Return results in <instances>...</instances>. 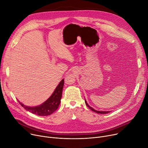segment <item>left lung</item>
Listing matches in <instances>:
<instances>
[{"label": "left lung", "mask_w": 148, "mask_h": 148, "mask_svg": "<svg viewBox=\"0 0 148 148\" xmlns=\"http://www.w3.org/2000/svg\"><path fill=\"white\" fill-rule=\"evenodd\" d=\"M85 102H86V105H87V106L91 110H92L93 111H94V112H97V113H98V114H107V113H108V112H110V111H97V110H95L94 108H93L92 107H90V105L87 103V101H86V100L85 99Z\"/></svg>", "instance_id": "1"}]
</instances>
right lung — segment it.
I'll use <instances>...</instances> for the list:
<instances>
[{
	"mask_svg": "<svg viewBox=\"0 0 148 148\" xmlns=\"http://www.w3.org/2000/svg\"><path fill=\"white\" fill-rule=\"evenodd\" d=\"M64 84V80L63 79L61 81L58 86L56 87L52 95L45 102L40 105H38V106H26V105H25L24 104L20 102L19 101L18 102L26 110L32 112L33 114L41 116L51 115L57 110L59 107V105L60 104Z\"/></svg>",
	"mask_w": 148,
	"mask_h": 148,
	"instance_id": "right-lung-1",
	"label": "right lung"
}]
</instances>
